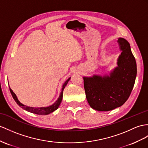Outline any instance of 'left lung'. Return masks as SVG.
<instances>
[{
	"mask_svg": "<svg viewBox=\"0 0 148 148\" xmlns=\"http://www.w3.org/2000/svg\"><path fill=\"white\" fill-rule=\"evenodd\" d=\"M122 51L117 66L110 75H93L84 77L86 100L92 109L109 111L121 107L127 101L134 87L137 66L130 45L125 39L117 41Z\"/></svg>",
	"mask_w": 148,
	"mask_h": 148,
	"instance_id": "left-lung-1",
	"label": "left lung"
}]
</instances>
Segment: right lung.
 Instances as JSON below:
<instances>
[{"label":"right lung","mask_w":148,"mask_h":148,"mask_svg":"<svg viewBox=\"0 0 148 148\" xmlns=\"http://www.w3.org/2000/svg\"><path fill=\"white\" fill-rule=\"evenodd\" d=\"M71 77H70L68 79V80L64 83V84L62 86V92H61L60 96L58 97V99H57L56 101L53 104H52L51 106H48V107H28L27 106H25L24 104H23L22 103H21L19 100H18L17 98V96L13 92V91L12 90V89L9 88L10 89V92L11 93V95L13 97V99L15 100L16 102L19 105V106H20L21 108H23V109L26 110L28 112H30L31 113H33V114H38V115H48L50 113L53 112L55 110H56L58 107L60 106L61 102H62V98H63V90L65 87L66 85H67L68 81L70 80Z\"/></svg>","instance_id":"add662e5"}]
</instances>
